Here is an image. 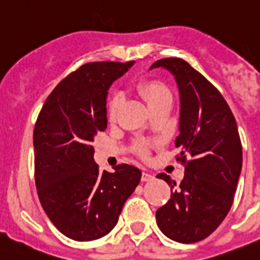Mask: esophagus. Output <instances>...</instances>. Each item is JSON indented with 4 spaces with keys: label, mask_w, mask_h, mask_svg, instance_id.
Here are the masks:
<instances>
[{
    "label": "esophagus",
    "mask_w": 260,
    "mask_h": 260,
    "mask_svg": "<svg viewBox=\"0 0 260 260\" xmlns=\"http://www.w3.org/2000/svg\"><path fill=\"white\" fill-rule=\"evenodd\" d=\"M141 179H142V181H144V182L152 181V179H154V176H152V174H150V173H147V172H142Z\"/></svg>",
    "instance_id": "obj_1"
}]
</instances>
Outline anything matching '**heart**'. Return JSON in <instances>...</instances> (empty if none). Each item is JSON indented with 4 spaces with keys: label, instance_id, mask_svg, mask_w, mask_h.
Listing matches in <instances>:
<instances>
[{
    "label": "heart",
    "instance_id": "1",
    "mask_svg": "<svg viewBox=\"0 0 260 260\" xmlns=\"http://www.w3.org/2000/svg\"><path fill=\"white\" fill-rule=\"evenodd\" d=\"M138 94L145 100L147 106L152 108L159 104L164 103V101H172L171 92H169L168 87L164 83L159 81H144L137 86ZM122 105V97L119 94H115L109 103L108 108V115L109 119H114L118 114L119 109Z\"/></svg>",
    "mask_w": 260,
    "mask_h": 260
}]
</instances>
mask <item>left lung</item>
Segmentation results:
<instances>
[{"instance_id": "1", "label": "left lung", "mask_w": 260, "mask_h": 260, "mask_svg": "<svg viewBox=\"0 0 260 260\" xmlns=\"http://www.w3.org/2000/svg\"><path fill=\"white\" fill-rule=\"evenodd\" d=\"M172 73L179 92V136L177 157L185 166L178 188L156 210V223L167 237L182 244L207 239L229 214L242 167V146L236 120L220 92L187 61L160 59L151 65ZM189 159H187V157Z\"/></svg>"}]
</instances>
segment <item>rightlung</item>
I'll use <instances>...</instances> for the list:
<instances>
[{
	"instance_id": "obj_1",
	"label": "right lung",
	"mask_w": 260,
	"mask_h": 260,
	"mask_svg": "<svg viewBox=\"0 0 260 260\" xmlns=\"http://www.w3.org/2000/svg\"><path fill=\"white\" fill-rule=\"evenodd\" d=\"M135 61L82 65L47 97L36 122L35 176L38 196L51 222L75 241H92L115 227L125 200L141 181L128 164L114 173L94 163V136L108 127L109 87Z\"/></svg>"
}]
</instances>
